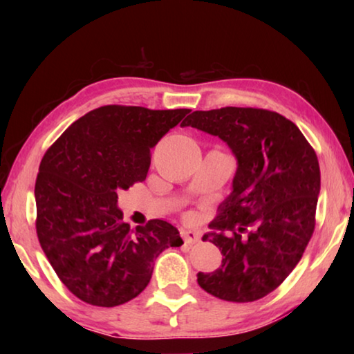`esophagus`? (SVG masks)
<instances>
[{"mask_svg":"<svg viewBox=\"0 0 354 354\" xmlns=\"http://www.w3.org/2000/svg\"><path fill=\"white\" fill-rule=\"evenodd\" d=\"M181 237L184 239L185 243H196L200 242V232H196L194 230H181Z\"/></svg>","mask_w":354,"mask_h":354,"instance_id":"1","label":"esophagus"}]
</instances>
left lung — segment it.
<instances>
[{
	"label": "left lung",
	"instance_id": "obj_1",
	"mask_svg": "<svg viewBox=\"0 0 354 354\" xmlns=\"http://www.w3.org/2000/svg\"><path fill=\"white\" fill-rule=\"evenodd\" d=\"M181 127L220 137L237 159L231 195L203 236L223 259L198 284L225 301H256L289 277L313 237L319 159L295 123L267 109L195 111Z\"/></svg>",
	"mask_w": 354,
	"mask_h": 354
}]
</instances>
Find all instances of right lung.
I'll list each match as a JSON object with an SVG mask.
<instances>
[{
	"label": "right lung",
	"mask_w": 354,
	"mask_h": 354,
	"mask_svg": "<svg viewBox=\"0 0 354 354\" xmlns=\"http://www.w3.org/2000/svg\"><path fill=\"white\" fill-rule=\"evenodd\" d=\"M189 112L103 106L71 123L45 153L35 230L59 279L82 301L128 303L148 286L156 257L184 243L165 220L131 230L117 192L147 178L151 148Z\"/></svg>",
	"instance_id": "obj_1"
}]
</instances>
